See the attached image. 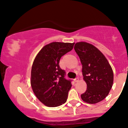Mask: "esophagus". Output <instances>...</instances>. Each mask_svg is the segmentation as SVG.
Wrapping results in <instances>:
<instances>
[{"label":"esophagus","mask_w":128,"mask_h":128,"mask_svg":"<svg viewBox=\"0 0 128 128\" xmlns=\"http://www.w3.org/2000/svg\"><path fill=\"white\" fill-rule=\"evenodd\" d=\"M74 82H75V83H77V82H78L79 81V79H78V77H77V78H76L75 79H74Z\"/></svg>","instance_id":"obj_1"}]
</instances>
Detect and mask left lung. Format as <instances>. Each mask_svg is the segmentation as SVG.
<instances>
[{"label": "left lung", "mask_w": 128, "mask_h": 128, "mask_svg": "<svg viewBox=\"0 0 128 128\" xmlns=\"http://www.w3.org/2000/svg\"><path fill=\"white\" fill-rule=\"evenodd\" d=\"M74 50L80 59L83 80L87 84L81 98L89 104L102 101L114 83V72L108 60L96 46L86 42L76 43Z\"/></svg>", "instance_id": "obj_1"}]
</instances>
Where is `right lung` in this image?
I'll use <instances>...</instances> for the list:
<instances>
[{"instance_id": "1", "label": "right lung", "mask_w": 128, "mask_h": 128, "mask_svg": "<svg viewBox=\"0 0 128 128\" xmlns=\"http://www.w3.org/2000/svg\"><path fill=\"white\" fill-rule=\"evenodd\" d=\"M74 43L53 42L45 45L35 56L31 69L30 85L35 95L48 107H57L66 102L72 87L60 67L61 57L72 51Z\"/></svg>"}]
</instances>
